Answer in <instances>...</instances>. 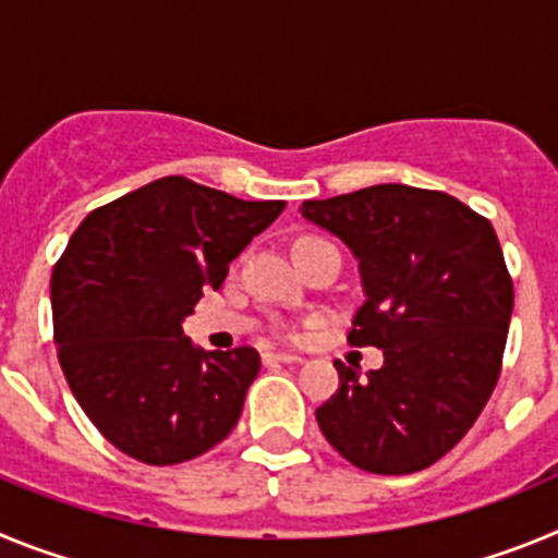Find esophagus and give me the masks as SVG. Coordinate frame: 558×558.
<instances>
[{
    "label": "esophagus",
    "instance_id": "esophagus-1",
    "mask_svg": "<svg viewBox=\"0 0 558 558\" xmlns=\"http://www.w3.org/2000/svg\"><path fill=\"white\" fill-rule=\"evenodd\" d=\"M265 363H288V366H299V363H304V357H299V354H288V352H265L263 354Z\"/></svg>",
    "mask_w": 558,
    "mask_h": 558
}]
</instances>
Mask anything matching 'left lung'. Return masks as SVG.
I'll return each instance as SVG.
<instances>
[{
    "label": "left lung",
    "instance_id": "left-lung-1",
    "mask_svg": "<svg viewBox=\"0 0 558 558\" xmlns=\"http://www.w3.org/2000/svg\"><path fill=\"white\" fill-rule=\"evenodd\" d=\"M302 218L347 243L366 302L349 340L383 349L377 372L335 363L315 418L374 475L425 470L466 436L500 377L514 288L486 218L447 192L377 184L304 201Z\"/></svg>",
    "mask_w": 558,
    "mask_h": 558
}]
</instances>
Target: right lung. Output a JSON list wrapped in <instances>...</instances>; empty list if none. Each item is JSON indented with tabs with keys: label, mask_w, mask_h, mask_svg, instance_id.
I'll use <instances>...</instances> for the list:
<instances>
[{
	"label": "right lung",
	"mask_w": 558,
	"mask_h": 558,
	"mask_svg": "<svg viewBox=\"0 0 558 558\" xmlns=\"http://www.w3.org/2000/svg\"><path fill=\"white\" fill-rule=\"evenodd\" d=\"M282 209L284 201H240L167 175L77 226L52 270L58 360L117 450L170 466L234 430L259 354L204 352L184 318Z\"/></svg>",
	"instance_id": "add662e5"
}]
</instances>
